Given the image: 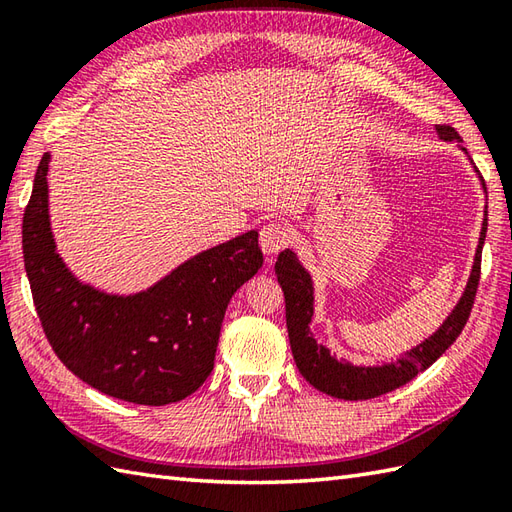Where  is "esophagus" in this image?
<instances>
[{
    "label": "esophagus",
    "mask_w": 512,
    "mask_h": 512,
    "mask_svg": "<svg viewBox=\"0 0 512 512\" xmlns=\"http://www.w3.org/2000/svg\"><path fill=\"white\" fill-rule=\"evenodd\" d=\"M290 244V233L284 224L270 222L262 231H259V246L266 255H277L279 250H284Z\"/></svg>",
    "instance_id": "34e87169"
}]
</instances>
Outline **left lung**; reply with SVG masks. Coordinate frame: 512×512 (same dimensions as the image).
<instances>
[{
  "mask_svg": "<svg viewBox=\"0 0 512 512\" xmlns=\"http://www.w3.org/2000/svg\"><path fill=\"white\" fill-rule=\"evenodd\" d=\"M436 132L442 140H449V143L451 140H455V143H460L462 140L460 134L449 125H438ZM462 151L466 154L464 147ZM482 187L486 191L484 180H482ZM486 226H488V209L484 211L482 233H480V242H477L469 281H466L462 297L458 303H455V308L451 310L449 317L444 319V323L429 336V339H424L416 347H411V350L405 352V356L398 358V361L374 365V367L339 361V358L330 354L328 347L317 343V339H314L310 332V323L314 317L312 277L308 270L301 266L299 257L292 253L290 248L281 250L275 264V275L286 297L288 339H290L292 356H295V363L299 367L301 376L306 378L314 389H319L328 396L341 398V400H367L407 385L411 378H416L420 372H424V369L436 363L438 358L455 343V339H458L460 332L464 330L466 321H469L477 284H480V264H482V246L486 237Z\"/></svg>",
  "mask_w": 512,
  "mask_h": 512,
  "instance_id": "1",
  "label": "left lung"
}]
</instances>
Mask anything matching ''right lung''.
<instances>
[{
  "label": "right lung",
  "instance_id": "add662e5",
  "mask_svg": "<svg viewBox=\"0 0 512 512\" xmlns=\"http://www.w3.org/2000/svg\"><path fill=\"white\" fill-rule=\"evenodd\" d=\"M43 154L21 242L32 301L54 354L103 394L160 407L191 396L213 372L228 301L264 264L257 231L202 250L136 295L81 284L54 246Z\"/></svg>",
  "mask_w": 512,
  "mask_h": 512
}]
</instances>
